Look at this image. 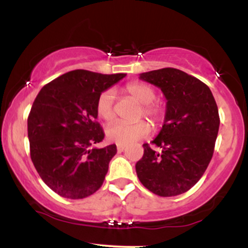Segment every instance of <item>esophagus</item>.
Returning <instances> with one entry per match:
<instances>
[{"label": "esophagus", "mask_w": 248, "mask_h": 248, "mask_svg": "<svg viewBox=\"0 0 248 248\" xmlns=\"http://www.w3.org/2000/svg\"><path fill=\"white\" fill-rule=\"evenodd\" d=\"M126 149V147L124 146H121V144H118V152H124V150Z\"/></svg>", "instance_id": "34e87169"}]
</instances>
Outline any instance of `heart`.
Returning <instances> with one entry per match:
<instances>
[{
  "label": "heart",
  "mask_w": 248,
  "mask_h": 248,
  "mask_svg": "<svg viewBox=\"0 0 248 248\" xmlns=\"http://www.w3.org/2000/svg\"><path fill=\"white\" fill-rule=\"evenodd\" d=\"M124 92L129 95L133 100L142 105L139 113L140 116H146L154 124H158L164 116V108L162 105L153 102L155 100L156 93L152 86L141 81H133L126 85ZM96 114L105 121H112L115 116L114 109V92L110 90L104 91L96 99ZM106 136L109 141L121 146H128L134 142L146 138L150 133V124L147 121L140 120L134 124L116 121L108 124L106 128Z\"/></svg>",
  "instance_id": "heart-1"
}]
</instances>
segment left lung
Returning <instances> with one entry per match:
<instances>
[{"mask_svg":"<svg viewBox=\"0 0 248 248\" xmlns=\"http://www.w3.org/2000/svg\"><path fill=\"white\" fill-rule=\"evenodd\" d=\"M167 99L161 132L135 169L140 182L161 197L182 195L205 172L219 130L218 107L207 85L183 71L166 67L140 75Z\"/></svg>","mask_w":248,"mask_h":248,"instance_id":"1","label":"left lung"}]
</instances>
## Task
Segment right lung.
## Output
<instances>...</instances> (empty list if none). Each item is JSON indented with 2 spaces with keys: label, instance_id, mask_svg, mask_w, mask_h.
I'll list each match as a JSON object with an SVG mask.
<instances>
[{
  "label": "right lung",
  "instance_id": "add662e5",
  "mask_svg": "<svg viewBox=\"0 0 248 248\" xmlns=\"http://www.w3.org/2000/svg\"><path fill=\"white\" fill-rule=\"evenodd\" d=\"M124 77L70 71L45 85L36 96L28 116L31 161L43 182L62 197H88L104 183L116 146L91 148L105 138L95 121V104Z\"/></svg>",
  "mask_w": 248,
  "mask_h": 248
}]
</instances>
